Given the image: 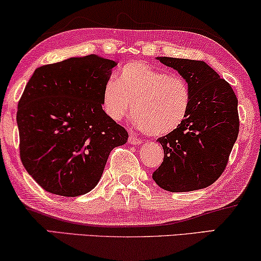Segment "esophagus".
<instances>
[{"label": "esophagus", "instance_id": "34e87169", "mask_svg": "<svg viewBox=\"0 0 261 261\" xmlns=\"http://www.w3.org/2000/svg\"><path fill=\"white\" fill-rule=\"evenodd\" d=\"M128 143L132 145H140L141 143H143V140L137 138L135 135H129V138H128Z\"/></svg>", "mask_w": 261, "mask_h": 261}]
</instances>
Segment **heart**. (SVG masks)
<instances>
[{
  "label": "heart",
  "instance_id": "1",
  "mask_svg": "<svg viewBox=\"0 0 261 261\" xmlns=\"http://www.w3.org/2000/svg\"><path fill=\"white\" fill-rule=\"evenodd\" d=\"M192 103L188 81L180 74L143 61L121 67L101 92L103 109L114 121L127 116L132 107L134 124L152 137H163L177 129L187 117Z\"/></svg>",
  "mask_w": 261,
  "mask_h": 261
}]
</instances>
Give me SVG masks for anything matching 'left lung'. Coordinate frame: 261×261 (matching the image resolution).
I'll list each match as a JSON object with an SVG mask.
<instances>
[{
  "label": "left lung",
  "instance_id": "1",
  "mask_svg": "<svg viewBox=\"0 0 261 261\" xmlns=\"http://www.w3.org/2000/svg\"><path fill=\"white\" fill-rule=\"evenodd\" d=\"M188 81L192 103L185 122L158 139L164 160L152 174L169 192H192L218 180L239 135L234 90L204 61L157 57Z\"/></svg>",
  "mask_w": 261,
  "mask_h": 261
}]
</instances>
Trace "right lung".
<instances>
[{
	"label": "right lung",
	"mask_w": 261,
	"mask_h": 261,
	"mask_svg": "<svg viewBox=\"0 0 261 261\" xmlns=\"http://www.w3.org/2000/svg\"><path fill=\"white\" fill-rule=\"evenodd\" d=\"M115 61L97 55L45 64L32 74L18 104L20 158L46 192L79 197L99 182L113 148L128 133L101 108Z\"/></svg>",
	"instance_id": "1"
}]
</instances>
